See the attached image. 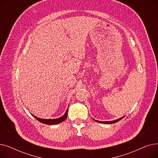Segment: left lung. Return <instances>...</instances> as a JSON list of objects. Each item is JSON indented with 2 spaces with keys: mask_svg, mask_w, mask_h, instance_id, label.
<instances>
[{
  "mask_svg": "<svg viewBox=\"0 0 158 158\" xmlns=\"http://www.w3.org/2000/svg\"><path fill=\"white\" fill-rule=\"evenodd\" d=\"M123 117H121V118H118V119H117V120H113V121H109V122H102V121L96 120H95V119H94V120H95V122H98V123H115V122H117L120 121V120H122Z\"/></svg>",
  "mask_w": 158,
  "mask_h": 158,
  "instance_id": "left-lung-1",
  "label": "left lung"
}]
</instances>
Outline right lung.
Instances as JSON below:
<instances>
[{
  "label": "right lung",
  "mask_w": 158,
  "mask_h": 158,
  "mask_svg": "<svg viewBox=\"0 0 158 158\" xmlns=\"http://www.w3.org/2000/svg\"><path fill=\"white\" fill-rule=\"evenodd\" d=\"M68 109L69 107L67 108V110L66 111L65 113L62 116V117H60V118H55V119H43V118H40L38 117H36V116H35L34 114H31L33 117H34L37 120H38L39 122L45 123V124H47V125H54V124H57V123H60L62 122H63L64 120H65V119L67 117V114H68Z\"/></svg>",
  "instance_id": "add662e5"
}]
</instances>
